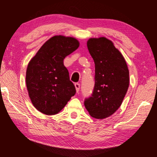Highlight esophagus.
<instances>
[{
    "label": "esophagus",
    "instance_id": "1",
    "mask_svg": "<svg viewBox=\"0 0 157 157\" xmlns=\"http://www.w3.org/2000/svg\"><path fill=\"white\" fill-rule=\"evenodd\" d=\"M75 88H76V91H77V92H79V91H80V83H78V82H76V83L75 84Z\"/></svg>",
    "mask_w": 157,
    "mask_h": 157
}]
</instances>
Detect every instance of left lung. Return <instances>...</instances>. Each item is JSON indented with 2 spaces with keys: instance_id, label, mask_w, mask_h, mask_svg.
<instances>
[{
  "instance_id": "obj_1",
  "label": "left lung",
  "mask_w": 157,
  "mask_h": 157,
  "mask_svg": "<svg viewBox=\"0 0 157 157\" xmlns=\"http://www.w3.org/2000/svg\"><path fill=\"white\" fill-rule=\"evenodd\" d=\"M87 46L94 61L95 75L94 87L85 99V107L92 117H109L121 105L128 89V68L122 54L105 37L89 39Z\"/></svg>"
}]
</instances>
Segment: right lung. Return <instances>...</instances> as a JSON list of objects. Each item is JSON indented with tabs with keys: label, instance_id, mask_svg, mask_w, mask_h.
Returning a JSON list of instances; mask_svg holds the SVG:
<instances>
[{
	"label": "right lung",
	"instance_id": "add662e5",
	"mask_svg": "<svg viewBox=\"0 0 157 157\" xmlns=\"http://www.w3.org/2000/svg\"><path fill=\"white\" fill-rule=\"evenodd\" d=\"M79 47L74 37L54 36L41 46L30 60L26 82L34 106L46 115H54L64 108L76 93L63 60Z\"/></svg>",
	"mask_w": 157,
	"mask_h": 157
}]
</instances>
